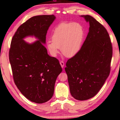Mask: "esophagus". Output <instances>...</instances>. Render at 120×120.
I'll list each match as a JSON object with an SVG mask.
<instances>
[{"instance_id":"1","label":"esophagus","mask_w":120,"mask_h":120,"mask_svg":"<svg viewBox=\"0 0 120 120\" xmlns=\"http://www.w3.org/2000/svg\"><path fill=\"white\" fill-rule=\"evenodd\" d=\"M60 64L61 65V67L63 68L64 66V61H61L60 62Z\"/></svg>"}]
</instances>
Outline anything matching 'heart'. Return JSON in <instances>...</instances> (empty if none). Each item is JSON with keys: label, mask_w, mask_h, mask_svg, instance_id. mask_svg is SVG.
Listing matches in <instances>:
<instances>
[{"label": "heart", "mask_w": 120, "mask_h": 120, "mask_svg": "<svg viewBox=\"0 0 120 120\" xmlns=\"http://www.w3.org/2000/svg\"><path fill=\"white\" fill-rule=\"evenodd\" d=\"M84 36L82 26L77 22H63L56 26L51 36L52 41H48L47 47L50 53L56 56L61 48L66 57H73L81 48Z\"/></svg>", "instance_id": "obj_1"}]
</instances>
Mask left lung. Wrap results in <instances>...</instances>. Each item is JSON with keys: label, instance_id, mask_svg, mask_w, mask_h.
Listing matches in <instances>:
<instances>
[{"label": "left lung", "instance_id": "left-lung-1", "mask_svg": "<svg viewBox=\"0 0 120 120\" xmlns=\"http://www.w3.org/2000/svg\"><path fill=\"white\" fill-rule=\"evenodd\" d=\"M88 35L78 53L68 60L65 71L72 96L80 101L95 96L109 75L112 45L104 26L89 15Z\"/></svg>", "mask_w": 120, "mask_h": 120}]
</instances>
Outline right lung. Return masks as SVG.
Listing matches in <instances>:
<instances>
[{"label": "right lung", "instance_id": "add662e5", "mask_svg": "<svg viewBox=\"0 0 120 120\" xmlns=\"http://www.w3.org/2000/svg\"><path fill=\"white\" fill-rule=\"evenodd\" d=\"M53 15L32 17L19 26L11 41L9 58L14 82L27 99L36 103L52 97L54 84L62 69L56 58L48 54L43 43ZM34 35L39 40L28 44L23 40Z\"/></svg>", "mask_w": 120, "mask_h": 120}]
</instances>
